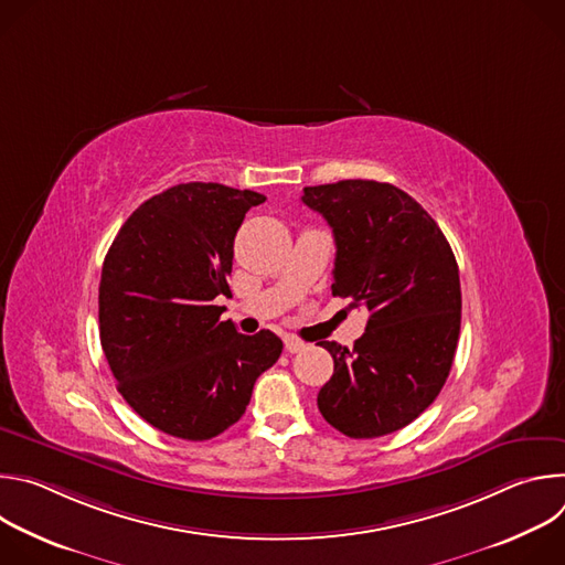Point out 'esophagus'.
<instances>
[{
	"label": "esophagus",
	"mask_w": 565,
	"mask_h": 565,
	"mask_svg": "<svg viewBox=\"0 0 565 565\" xmlns=\"http://www.w3.org/2000/svg\"><path fill=\"white\" fill-rule=\"evenodd\" d=\"M284 347H286L288 353H299V351L306 349V344H303L301 340H297V338H286V340H284Z\"/></svg>",
	"instance_id": "esophagus-1"
}]
</instances>
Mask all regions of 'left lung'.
Returning <instances> with one entry per match:
<instances>
[{"mask_svg": "<svg viewBox=\"0 0 565 565\" xmlns=\"http://www.w3.org/2000/svg\"><path fill=\"white\" fill-rule=\"evenodd\" d=\"M301 201L333 227V295L371 312L351 351L319 342L335 366L317 407L349 438L393 434L431 405L451 371L462 303L456 257L423 205L391 183L315 185Z\"/></svg>", "mask_w": 565, "mask_h": 565, "instance_id": "1", "label": "left lung"}]
</instances>
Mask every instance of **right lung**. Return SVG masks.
<instances>
[{
    "label": "right lung",
    "instance_id": "obj_1",
    "mask_svg": "<svg viewBox=\"0 0 565 565\" xmlns=\"http://www.w3.org/2000/svg\"><path fill=\"white\" fill-rule=\"evenodd\" d=\"M266 196L181 183L145 201L103 264L100 344L127 405L158 431L210 440L246 414L257 377L281 355L270 331L221 321L234 236Z\"/></svg>",
    "mask_w": 565,
    "mask_h": 565
}]
</instances>
